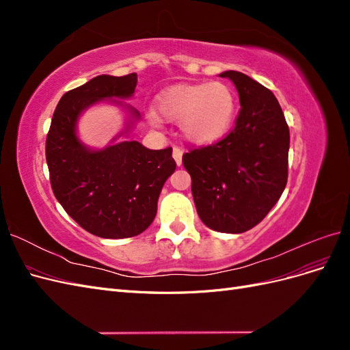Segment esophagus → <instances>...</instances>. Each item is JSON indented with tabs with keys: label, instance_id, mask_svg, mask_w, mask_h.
<instances>
[{
	"label": "esophagus",
	"instance_id": "esophagus-1",
	"mask_svg": "<svg viewBox=\"0 0 350 350\" xmlns=\"http://www.w3.org/2000/svg\"><path fill=\"white\" fill-rule=\"evenodd\" d=\"M172 154H174V159H175V162H176V165L179 166L183 163V150L179 149V147H174V152H172Z\"/></svg>",
	"mask_w": 350,
	"mask_h": 350
}]
</instances>
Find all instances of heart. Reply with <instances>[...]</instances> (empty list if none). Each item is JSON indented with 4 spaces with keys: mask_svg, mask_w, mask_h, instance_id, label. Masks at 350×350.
Returning a JSON list of instances; mask_svg holds the SVG:
<instances>
[{
    "mask_svg": "<svg viewBox=\"0 0 350 350\" xmlns=\"http://www.w3.org/2000/svg\"><path fill=\"white\" fill-rule=\"evenodd\" d=\"M157 109L165 120L179 122L183 135L196 144H211L224 139L237 113V98L221 81L178 84L161 93ZM153 124L159 118L152 113Z\"/></svg>",
    "mask_w": 350,
    "mask_h": 350,
    "instance_id": "heart-1",
    "label": "heart"
}]
</instances>
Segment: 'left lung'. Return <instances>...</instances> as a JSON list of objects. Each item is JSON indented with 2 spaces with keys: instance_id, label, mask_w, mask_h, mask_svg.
<instances>
[{
  "instance_id": "left-lung-1",
  "label": "left lung",
  "mask_w": 350,
  "mask_h": 350,
  "mask_svg": "<svg viewBox=\"0 0 350 350\" xmlns=\"http://www.w3.org/2000/svg\"><path fill=\"white\" fill-rule=\"evenodd\" d=\"M220 77L239 94L235 126L217 143L185 153L183 163L203 224L242 234L267 216L288 183L289 126L271 90L239 71Z\"/></svg>"
}]
</instances>
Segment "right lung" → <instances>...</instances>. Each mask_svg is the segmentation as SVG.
Returning a JSON list of instances; mask_svg holds the SVG:
<instances>
[{
	"label": "right lung",
	"mask_w": 350,
	"mask_h": 350,
	"mask_svg": "<svg viewBox=\"0 0 350 350\" xmlns=\"http://www.w3.org/2000/svg\"><path fill=\"white\" fill-rule=\"evenodd\" d=\"M135 86V72L122 77L103 74L67 92L46 135L54 196L84 230L100 238H131L149 228L159 194L176 167L172 147L150 150L139 142H121L90 150L77 139L76 124L84 109L103 99L130 98ZM130 111L140 118L139 111Z\"/></svg>",
	"instance_id": "add662e5"
}]
</instances>
